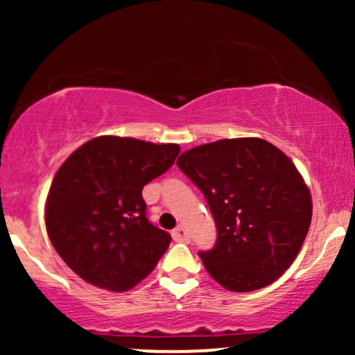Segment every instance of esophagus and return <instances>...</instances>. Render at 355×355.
Returning a JSON list of instances; mask_svg holds the SVG:
<instances>
[{
    "label": "esophagus",
    "mask_w": 355,
    "mask_h": 355,
    "mask_svg": "<svg viewBox=\"0 0 355 355\" xmlns=\"http://www.w3.org/2000/svg\"><path fill=\"white\" fill-rule=\"evenodd\" d=\"M172 237H173L175 242H189V240H190L189 232H187V229H183L182 225H178L177 229L172 232Z\"/></svg>",
    "instance_id": "esophagus-1"
}]
</instances>
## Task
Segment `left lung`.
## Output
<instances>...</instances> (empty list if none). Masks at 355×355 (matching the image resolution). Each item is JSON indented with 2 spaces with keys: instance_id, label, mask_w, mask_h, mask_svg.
<instances>
[{
  "instance_id": "left-lung-1",
  "label": "left lung",
  "mask_w": 355,
  "mask_h": 355,
  "mask_svg": "<svg viewBox=\"0 0 355 355\" xmlns=\"http://www.w3.org/2000/svg\"><path fill=\"white\" fill-rule=\"evenodd\" d=\"M177 165L215 218V247L198 254L215 282L259 291L292 266L311 227L312 198L282 150L262 138H225L187 150Z\"/></svg>"
}]
</instances>
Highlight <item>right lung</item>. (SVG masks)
<instances>
[{
	"mask_svg": "<svg viewBox=\"0 0 355 355\" xmlns=\"http://www.w3.org/2000/svg\"><path fill=\"white\" fill-rule=\"evenodd\" d=\"M178 153L177 144L103 135L63 162L48 191L44 223L55 250L85 282L125 292L153 270L172 237L148 222L141 190Z\"/></svg>",
	"mask_w": 355,
	"mask_h": 355,
	"instance_id": "1",
	"label": "right lung"
}]
</instances>
